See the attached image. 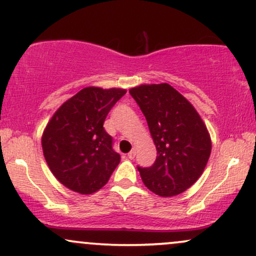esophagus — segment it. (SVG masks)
<instances>
[{
    "label": "esophagus",
    "mask_w": 256,
    "mask_h": 256,
    "mask_svg": "<svg viewBox=\"0 0 256 256\" xmlns=\"http://www.w3.org/2000/svg\"><path fill=\"white\" fill-rule=\"evenodd\" d=\"M136 152H137V151H136V148H132V150H131L130 152H128V158H130V160H134V158L136 157Z\"/></svg>",
    "instance_id": "1"
}]
</instances>
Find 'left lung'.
Returning a JSON list of instances; mask_svg holds the SVG:
<instances>
[{
  "label": "left lung",
  "instance_id": "left-lung-1",
  "mask_svg": "<svg viewBox=\"0 0 256 256\" xmlns=\"http://www.w3.org/2000/svg\"><path fill=\"white\" fill-rule=\"evenodd\" d=\"M146 118L157 148L150 168H138L152 192L172 197L186 192L206 169L212 152L209 131L192 102L169 84H144L128 90Z\"/></svg>",
  "mask_w": 256,
  "mask_h": 256
}]
</instances>
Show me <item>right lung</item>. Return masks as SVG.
Masks as SVG:
<instances>
[{
  "label": "right lung",
  "instance_id": "1",
  "mask_svg": "<svg viewBox=\"0 0 256 256\" xmlns=\"http://www.w3.org/2000/svg\"><path fill=\"white\" fill-rule=\"evenodd\" d=\"M126 93L124 88L90 86L64 102L42 134L44 160L52 174L72 192L90 195L108 182L120 162L105 118Z\"/></svg>",
  "mask_w": 256,
  "mask_h": 256
}]
</instances>
